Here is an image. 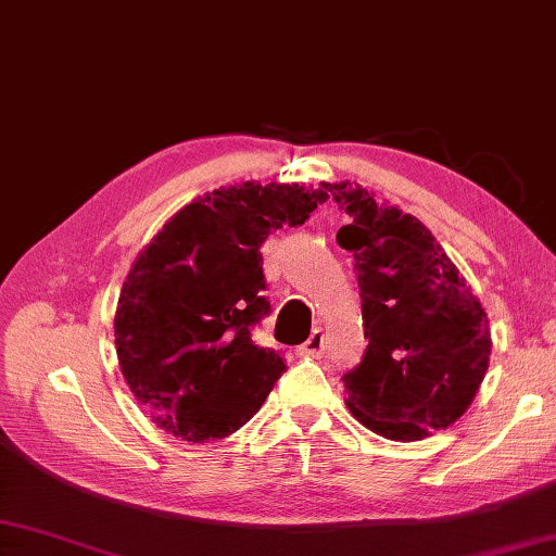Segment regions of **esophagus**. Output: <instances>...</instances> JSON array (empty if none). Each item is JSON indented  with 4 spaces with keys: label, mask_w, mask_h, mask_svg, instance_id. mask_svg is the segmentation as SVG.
Listing matches in <instances>:
<instances>
[{
    "label": "esophagus",
    "mask_w": 556,
    "mask_h": 556,
    "mask_svg": "<svg viewBox=\"0 0 556 556\" xmlns=\"http://www.w3.org/2000/svg\"><path fill=\"white\" fill-rule=\"evenodd\" d=\"M325 353V334L323 329H315L311 339L305 344L299 346V356H308V358H320Z\"/></svg>",
    "instance_id": "1"
}]
</instances>
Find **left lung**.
Wrapping results in <instances>:
<instances>
[{"instance_id": "left-lung-1", "label": "left lung", "mask_w": 556, "mask_h": 556, "mask_svg": "<svg viewBox=\"0 0 556 556\" xmlns=\"http://www.w3.org/2000/svg\"><path fill=\"white\" fill-rule=\"evenodd\" d=\"M346 210L337 243L353 253L368 349L341 377L353 418L416 442L456 422L490 365L488 313L420 219L356 181L323 184Z\"/></svg>"}]
</instances>
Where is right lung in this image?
I'll list each match as a JSON object with an SVG mask.
<instances>
[{
	"mask_svg": "<svg viewBox=\"0 0 556 556\" xmlns=\"http://www.w3.org/2000/svg\"><path fill=\"white\" fill-rule=\"evenodd\" d=\"M327 198L301 184L222 186L184 205L138 253L114 344L128 389L164 432L222 440L265 404L287 365L251 339L269 311L260 245Z\"/></svg>",
	"mask_w": 556,
	"mask_h": 556,
	"instance_id": "add662e5",
	"label": "right lung"
}]
</instances>
